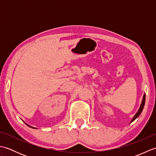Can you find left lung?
<instances>
[{
	"label": "left lung",
	"instance_id": "1",
	"mask_svg": "<svg viewBox=\"0 0 156 156\" xmlns=\"http://www.w3.org/2000/svg\"><path fill=\"white\" fill-rule=\"evenodd\" d=\"M145 94H144V95L143 100H142V102H141V104L140 107V108H139V110H138V111L137 112V113L135 114V115L133 117V119H132L131 122H133V121L135 120V119H136L139 117V116L140 115V114L141 113V112H142V111H143L144 107V105H145Z\"/></svg>",
	"mask_w": 156,
	"mask_h": 156
}]
</instances>
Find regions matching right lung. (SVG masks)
Masks as SVG:
<instances>
[{
    "label": "right lung",
    "instance_id": "obj_1",
    "mask_svg": "<svg viewBox=\"0 0 156 156\" xmlns=\"http://www.w3.org/2000/svg\"><path fill=\"white\" fill-rule=\"evenodd\" d=\"M28 126H29V127H31V126H29V125H28ZM32 128H34V127H32ZM34 129H35V128H34Z\"/></svg>",
    "mask_w": 156,
    "mask_h": 156
}]
</instances>
